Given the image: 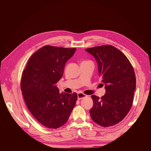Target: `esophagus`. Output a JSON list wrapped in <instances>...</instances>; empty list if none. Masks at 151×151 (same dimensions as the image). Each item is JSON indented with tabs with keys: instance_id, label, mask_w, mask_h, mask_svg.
Returning <instances> with one entry per match:
<instances>
[{
	"instance_id": "esophagus-1",
	"label": "esophagus",
	"mask_w": 151,
	"mask_h": 151,
	"mask_svg": "<svg viewBox=\"0 0 151 151\" xmlns=\"http://www.w3.org/2000/svg\"><path fill=\"white\" fill-rule=\"evenodd\" d=\"M87 96L83 93H78L77 94V99H78V100H81L84 98H86Z\"/></svg>"
}]
</instances>
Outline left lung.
<instances>
[{
    "label": "left lung",
    "instance_id": "8db88e82",
    "mask_svg": "<svg viewBox=\"0 0 151 151\" xmlns=\"http://www.w3.org/2000/svg\"><path fill=\"white\" fill-rule=\"evenodd\" d=\"M85 50L96 60L99 76L106 90L101 98L91 96V118L100 126H113L121 122L132 107L136 88L133 67L125 55L111 45Z\"/></svg>",
    "mask_w": 151,
    "mask_h": 151
}]
</instances>
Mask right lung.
I'll list each match as a JSON object with an SVG mask.
<instances>
[{
    "label": "right lung",
    "mask_w": 151,
    "mask_h": 151,
    "mask_svg": "<svg viewBox=\"0 0 151 151\" xmlns=\"http://www.w3.org/2000/svg\"><path fill=\"white\" fill-rule=\"evenodd\" d=\"M76 48L45 46L33 54L22 72L21 88L27 107L35 119L49 129L68 120L77 94L59 92L57 83Z\"/></svg>",
    "instance_id": "right-lung-1"
}]
</instances>
